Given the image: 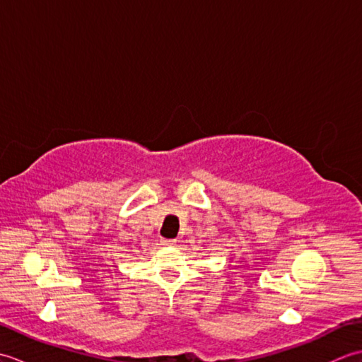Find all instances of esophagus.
Instances as JSON below:
<instances>
[{"mask_svg":"<svg viewBox=\"0 0 362 362\" xmlns=\"http://www.w3.org/2000/svg\"><path fill=\"white\" fill-rule=\"evenodd\" d=\"M161 244H163V245H174V240H165Z\"/></svg>","mask_w":362,"mask_h":362,"instance_id":"esophagus-1","label":"esophagus"}]
</instances>
